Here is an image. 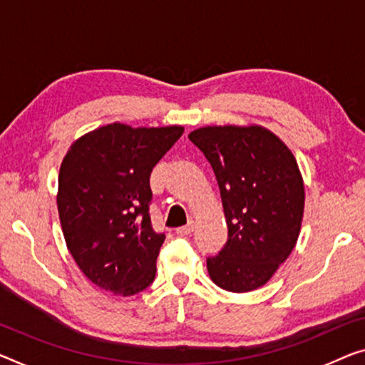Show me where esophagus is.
Instances as JSON below:
<instances>
[{
	"instance_id": "esophagus-1",
	"label": "esophagus",
	"mask_w": 365,
	"mask_h": 365,
	"mask_svg": "<svg viewBox=\"0 0 365 365\" xmlns=\"http://www.w3.org/2000/svg\"><path fill=\"white\" fill-rule=\"evenodd\" d=\"M194 227H195V225H194V222L190 220V222L187 223V225L176 228V233H178V235H190V233L194 232Z\"/></svg>"
}]
</instances>
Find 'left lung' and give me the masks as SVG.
Segmentation results:
<instances>
[{
  "label": "left lung",
  "mask_w": 365,
  "mask_h": 365,
  "mask_svg": "<svg viewBox=\"0 0 365 365\" xmlns=\"http://www.w3.org/2000/svg\"><path fill=\"white\" fill-rule=\"evenodd\" d=\"M189 140L214 170L228 225L227 243L207 257L210 279L230 292L261 287L300 233L305 190L294 155L257 125L202 127Z\"/></svg>",
  "instance_id": "left-lung-1"
}]
</instances>
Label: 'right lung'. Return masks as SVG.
<instances>
[{"label":"right lung","instance_id":"obj_1","mask_svg":"<svg viewBox=\"0 0 365 365\" xmlns=\"http://www.w3.org/2000/svg\"><path fill=\"white\" fill-rule=\"evenodd\" d=\"M184 128H132L119 122L76 140L58 176V215L83 274L115 295H135L155 280L165 233L151 227L155 165Z\"/></svg>","mask_w":365,"mask_h":365}]
</instances>
